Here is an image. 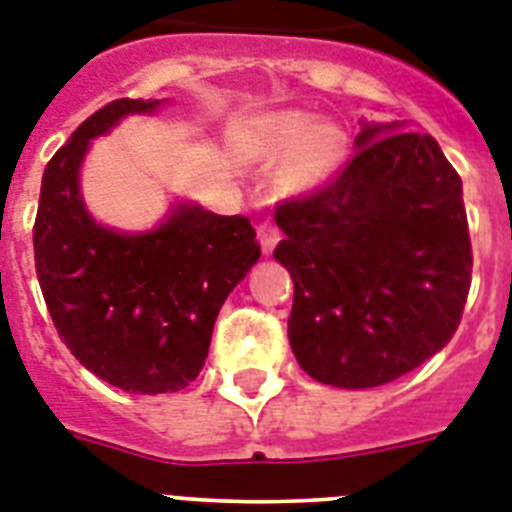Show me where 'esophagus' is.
I'll list each match as a JSON object with an SVG mask.
<instances>
[{
	"label": "esophagus",
	"instance_id": "34e87169",
	"mask_svg": "<svg viewBox=\"0 0 512 512\" xmlns=\"http://www.w3.org/2000/svg\"><path fill=\"white\" fill-rule=\"evenodd\" d=\"M257 236H260V244H263L265 255H270L273 247L278 244V239H281V234H278V228L273 226V223H260V226H257Z\"/></svg>",
	"mask_w": 512,
	"mask_h": 512
}]
</instances>
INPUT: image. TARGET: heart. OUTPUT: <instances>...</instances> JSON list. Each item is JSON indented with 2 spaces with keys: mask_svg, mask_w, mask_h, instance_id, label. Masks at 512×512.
<instances>
[{
  "mask_svg": "<svg viewBox=\"0 0 512 512\" xmlns=\"http://www.w3.org/2000/svg\"><path fill=\"white\" fill-rule=\"evenodd\" d=\"M252 152L265 162L289 160L284 189L292 194L318 189L334 176L344 160V139L334 128H323L318 118L305 112L268 115L252 128Z\"/></svg>",
  "mask_w": 512,
  "mask_h": 512,
  "instance_id": "b5f03b06",
  "label": "heart"
}]
</instances>
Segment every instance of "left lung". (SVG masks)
I'll list each match as a JSON object with an SVG mask.
<instances>
[{
	"label": "left lung",
	"instance_id": "1",
	"mask_svg": "<svg viewBox=\"0 0 512 512\" xmlns=\"http://www.w3.org/2000/svg\"><path fill=\"white\" fill-rule=\"evenodd\" d=\"M397 128L365 126L328 184L276 207L289 344L307 376L339 389L389 384L436 355L471 289L458 170L434 136Z\"/></svg>",
	"mask_w": 512,
	"mask_h": 512
}]
</instances>
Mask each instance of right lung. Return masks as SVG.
I'll return each mask as SVG.
<instances>
[{
  "mask_svg": "<svg viewBox=\"0 0 512 512\" xmlns=\"http://www.w3.org/2000/svg\"><path fill=\"white\" fill-rule=\"evenodd\" d=\"M160 99H115L73 131L47 162L33 257L57 334L78 363L131 394L178 392L199 376L213 326L260 257L244 215L176 205L147 234L99 226L83 205L78 170L91 139Z\"/></svg>",
  "mask_w": 512,
  "mask_h": 512,
  "instance_id": "add662e5",
  "label": "right lung"
}]
</instances>
